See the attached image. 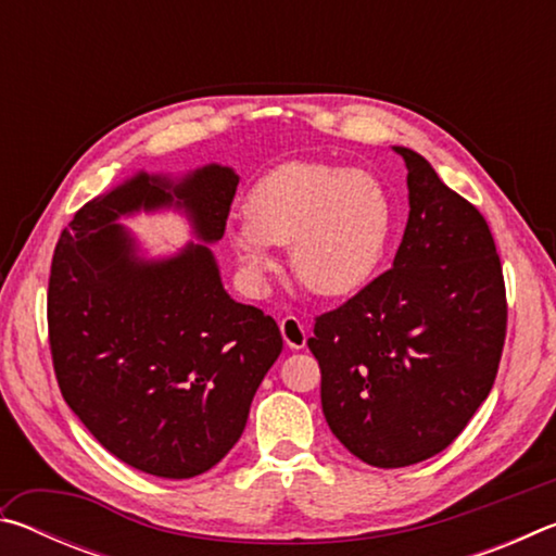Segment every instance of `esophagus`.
I'll list each match as a JSON object with an SVG mask.
<instances>
[{"label": "esophagus", "mask_w": 556, "mask_h": 556, "mask_svg": "<svg viewBox=\"0 0 556 556\" xmlns=\"http://www.w3.org/2000/svg\"><path fill=\"white\" fill-rule=\"evenodd\" d=\"M279 331H281V336H285V343L289 345V348H304L306 345V328H304V324L299 321L296 316H285L279 321Z\"/></svg>", "instance_id": "obj_1"}]
</instances>
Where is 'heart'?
I'll return each mask as SVG.
<instances>
[{
  "label": "heart",
  "mask_w": 556,
  "mask_h": 556,
  "mask_svg": "<svg viewBox=\"0 0 556 556\" xmlns=\"http://www.w3.org/2000/svg\"><path fill=\"white\" fill-rule=\"evenodd\" d=\"M392 201L365 168L287 162L250 188L244 220L232 225L235 255L252 275L271 269V244L289 248L299 285L345 296L368 285L388 252Z\"/></svg>",
  "instance_id": "1"
}]
</instances>
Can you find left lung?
<instances>
[{
    "instance_id": "left-lung-1",
    "label": "left lung",
    "mask_w": 556,
    "mask_h": 556,
    "mask_svg": "<svg viewBox=\"0 0 556 556\" xmlns=\"http://www.w3.org/2000/svg\"><path fill=\"white\" fill-rule=\"evenodd\" d=\"M394 152L407 166L409 220L392 267L316 316L306 341L328 427L378 468L454 444L493 388L507 331L501 255L481 211L425 156Z\"/></svg>"
}]
</instances>
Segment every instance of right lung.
<instances>
[{
  "instance_id": "right-lung-1",
  "label": "right lung",
  "mask_w": 556,
  "mask_h": 556,
  "mask_svg": "<svg viewBox=\"0 0 556 556\" xmlns=\"http://www.w3.org/2000/svg\"><path fill=\"white\" fill-rule=\"evenodd\" d=\"M238 176L203 166L181 184L137 174L88 201L55 244L49 345L63 400L112 456L193 478L228 454L281 353L271 316L232 301L208 244L144 262L115 223L178 205L203 242L223 238Z\"/></svg>"
}]
</instances>
